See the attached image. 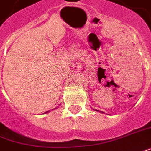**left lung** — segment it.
Wrapping results in <instances>:
<instances>
[{"label":"left lung","mask_w":151,"mask_h":151,"mask_svg":"<svg viewBox=\"0 0 151 151\" xmlns=\"http://www.w3.org/2000/svg\"><path fill=\"white\" fill-rule=\"evenodd\" d=\"M95 111H100V112H101V113H104L103 111H98V110H95Z\"/></svg>","instance_id":"1"}]
</instances>
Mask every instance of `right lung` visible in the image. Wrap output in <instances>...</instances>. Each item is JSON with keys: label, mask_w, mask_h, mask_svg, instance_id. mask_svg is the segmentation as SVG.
Segmentation results:
<instances>
[{"label": "right lung", "mask_w": 151, "mask_h": 151, "mask_svg": "<svg viewBox=\"0 0 151 151\" xmlns=\"http://www.w3.org/2000/svg\"><path fill=\"white\" fill-rule=\"evenodd\" d=\"M56 108H57V107H56ZM56 108H54V109H56ZM48 112H50V111H46L45 113H48Z\"/></svg>", "instance_id": "obj_1"}]
</instances>
